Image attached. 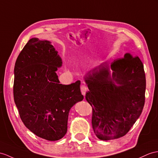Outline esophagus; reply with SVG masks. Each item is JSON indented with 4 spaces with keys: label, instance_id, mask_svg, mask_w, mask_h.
<instances>
[{
    "label": "esophagus",
    "instance_id": "obj_1",
    "mask_svg": "<svg viewBox=\"0 0 158 158\" xmlns=\"http://www.w3.org/2000/svg\"><path fill=\"white\" fill-rule=\"evenodd\" d=\"M80 90H81V92H82V94L84 96H85L86 92L88 90V88L85 85H84V84H82V85L81 86V87H80Z\"/></svg>",
    "mask_w": 158,
    "mask_h": 158
}]
</instances>
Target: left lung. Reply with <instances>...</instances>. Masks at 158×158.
<instances>
[{
  "instance_id": "left-lung-1",
  "label": "left lung",
  "mask_w": 158,
  "mask_h": 158,
  "mask_svg": "<svg viewBox=\"0 0 158 158\" xmlns=\"http://www.w3.org/2000/svg\"><path fill=\"white\" fill-rule=\"evenodd\" d=\"M85 82L89 89L85 97L92 107L96 136L103 141L124 136L139 117L145 104L146 80L139 57L127 53L110 67L104 62L89 72Z\"/></svg>"
}]
</instances>
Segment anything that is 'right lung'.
I'll return each instance as SVG.
<instances>
[{"label": "right lung", "mask_w": 158, "mask_h": 158, "mask_svg": "<svg viewBox=\"0 0 158 158\" xmlns=\"http://www.w3.org/2000/svg\"><path fill=\"white\" fill-rule=\"evenodd\" d=\"M49 41L32 38L22 49L14 69V101L24 125L42 139L57 141L67 132L70 110L84 97L80 81L60 84L62 61Z\"/></svg>", "instance_id": "right-lung-1"}]
</instances>
